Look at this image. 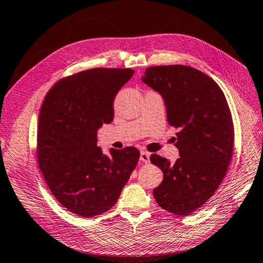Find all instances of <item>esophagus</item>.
Returning a JSON list of instances; mask_svg holds the SVG:
<instances>
[{
    "mask_svg": "<svg viewBox=\"0 0 263 263\" xmlns=\"http://www.w3.org/2000/svg\"><path fill=\"white\" fill-rule=\"evenodd\" d=\"M149 157H151V154H149L148 152H141L140 153V161L141 162H143V163H149V162H151V158H149Z\"/></svg>",
    "mask_w": 263,
    "mask_h": 263,
    "instance_id": "obj_1",
    "label": "esophagus"
}]
</instances>
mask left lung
Masks as SVG:
<instances>
[{
  "label": "left lung",
  "mask_w": 263,
  "mask_h": 263,
  "mask_svg": "<svg viewBox=\"0 0 263 263\" xmlns=\"http://www.w3.org/2000/svg\"><path fill=\"white\" fill-rule=\"evenodd\" d=\"M162 95L180 157L174 163L153 154L164 174L153 195L178 215L195 212L212 197L228 171L234 152V123L222 90L210 76L184 65L148 67L142 77Z\"/></svg>",
  "instance_id": "8db88e82"
}]
</instances>
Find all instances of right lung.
<instances>
[{
	"instance_id": "right-lung-1",
	"label": "right lung",
	"mask_w": 263,
	"mask_h": 263,
	"mask_svg": "<svg viewBox=\"0 0 263 263\" xmlns=\"http://www.w3.org/2000/svg\"><path fill=\"white\" fill-rule=\"evenodd\" d=\"M131 68H91L64 77L41 106L37 162L55 199L69 212L93 218L116 204L140 157L136 147L102 154L97 131L114 117V98Z\"/></svg>"
}]
</instances>
